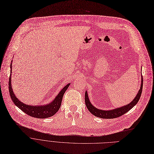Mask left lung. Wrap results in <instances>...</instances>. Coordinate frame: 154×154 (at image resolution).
<instances>
[{"label": "left lung", "mask_w": 154, "mask_h": 154, "mask_svg": "<svg viewBox=\"0 0 154 154\" xmlns=\"http://www.w3.org/2000/svg\"><path fill=\"white\" fill-rule=\"evenodd\" d=\"M142 87H143V78L142 76L141 86L140 88V90H139L137 94L136 95L135 98L129 104L118 108L110 109V110H102V109H100L98 108H97L96 107L93 106V105L90 103V101L89 100L88 96V93L86 91L85 92V104L88 109L90 111V112L92 113L93 115L99 117V118L106 119L117 118V117H119L123 115V114L128 112L130 109L132 108L138 103V101H139V99H140L141 94H142Z\"/></svg>", "instance_id": "obj_1"}]
</instances>
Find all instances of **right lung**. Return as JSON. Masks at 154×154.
<instances>
[{"instance_id":"add662e5","label":"right lung","mask_w":154,"mask_h":154,"mask_svg":"<svg viewBox=\"0 0 154 154\" xmlns=\"http://www.w3.org/2000/svg\"><path fill=\"white\" fill-rule=\"evenodd\" d=\"M11 71H12V63L11 64V76L9 79V90L11 95V98L15 104L19 108H20L22 111L26 113L27 115H30L31 116L34 117V118L38 119H46L49 117L53 116L58 110L61 106V101L63 97L64 93L68 89V86L70 83L66 85L61 90V91L58 93L57 97L54 98V100L51 102V103L48 105H28L23 103V102L20 101L17 97H16L15 94L13 93V90L12 88L11 85Z\"/></svg>"}]
</instances>
